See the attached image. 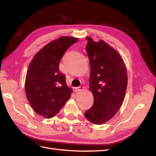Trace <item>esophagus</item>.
Listing matches in <instances>:
<instances>
[{
  "instance_id": "obj_1",
  "label": "esophagus",
  "mask_w": 156,
  "mask_h": 156,
  "mask_svg": "<svg viewBox=\"0 0 156 156\" xmlns=\"http://www.w3.org/2000/svg\"><path fill=\"white\" fill-rule=\"evenodd\" d=\"M84 89V87H77L76 88V91H78V92H79V91H81V90H82Z\"/></svg>"
}]
</instances>
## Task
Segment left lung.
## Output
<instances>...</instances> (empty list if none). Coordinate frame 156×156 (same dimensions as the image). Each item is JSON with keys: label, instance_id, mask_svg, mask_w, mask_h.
I'll return each mask as SVG.
<instances>
[{"label": "left lung", "instance_id": "left-lung-1", "mask_svg": "<svg viewBox=\"0 0 156 156\" xmlns=\"http://www.w3.org/2000/svg\"><path fill=\"white\" fill-rule=\"evenodd\" d=\"M87 51L90 65V90L92 107L84 116L94 124L110 120L120 109L127 86V68L119 53L105 41L87 37Z\"/></svg>", "mask_w": 156, "mask_h": 156}]
</instances>
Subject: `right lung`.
Segmentation results:
<instances>
[{"instance_id": "1", "label": "right lung", "mask_w": 156, "mask_h": 156, "mask_svg": "<svg viewBox=\"0 0 156 156\" xmlns=\"http://www.w3.org/2000/svg\"><path fill=\"white\" fill-rule=\"evenodd\" d=\"M78 39L62 37L49 43L33 58L25 79V93L33 109L50 119L57 115L71 97L72 89L59 64L66 51Z\"/></svg>"}]
</instances>
